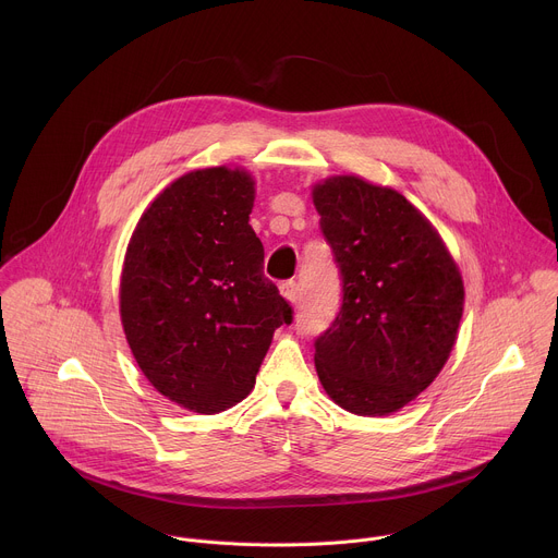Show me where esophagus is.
<instances>
[{
	"label": "esophagus",
	"instance_id": "esophagus-1",
	"mask_svg": "<svg viewBox=\"0 0 558 558\" xmlns=\"http://www.w3.org/2000/svg\"><path fill=\"white\" fill-rule=\"evenodd\" d=\"M280 293L289 300V302H295L298 300V282L295 280H284L280 284Z\"/></svg>",
	"mask_w": 558,
	"mask_h": 558
}]
</instances>
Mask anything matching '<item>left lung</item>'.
<instances>
[{
  "instance_id": "left-lung-1",
  "label": "left lung",
  "mask_w": 558,
  "mask_h": 558,
  "mask_svg": "<svg viewBox=\"0 0 558 558\" xmlns=\"http://www.w3.org/2000/svg\"><path fill=\"white\" fill-rule=\"evenodd\" d=\"M342 280V306L315 340V371L349 413L404 409L444 368L463 313V280L426 216L360 177L313 187Z\"/></svg>"
}]
</instances>
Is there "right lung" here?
Returning <instances> with one entry per match:
<instances>
[{
	"label": "right lung",
	"mask_w": 558,
	"mask_h": 558,
	"mask_svg": "<svg viewBox=\"0 0 558 558\" xmlns=\"http://www.w3.org/2000/svg\"><path fill=\"white\" fill-rule=\"evenodd\" d=\"M245 170L177 179L141 216L121 271V323L132 355L170 402L214 415L243 402L293 308L265 278L250 225Z\"/></svg>",
	"instance_id": "right-lung-1"
}]
</instances>
